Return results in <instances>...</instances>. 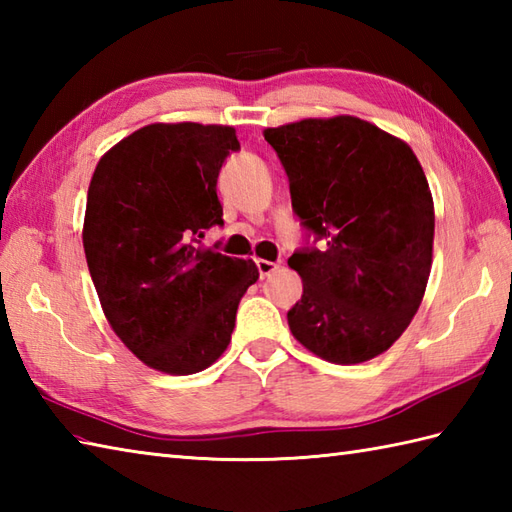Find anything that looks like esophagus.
Returning a JSON list of instances; mask_svg holds the SVG:
<instances>
[{"label": "esophagus", "instance_id": "1", "mask_svg": "<svg viewBox=\"0 0 512 512\" xmlns=\"http://www.w3.org/2000/svg\"><path fill=\"white\" fill-rule=\"evenodd\" d=\"M279 262H268V259H257V268H259V275H262V279L264 277H270L273 273H277L279 270Z\"/></svg>", "mask_w": 512, "mask_h": 512}]
</instances>
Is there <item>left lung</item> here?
<instances>
[{
  "label": "left lung",
  "instance_id": "obj_1",
  "mask_svg": "<svg viewBox=\"0 0 512 512\" xmlns=\"http://www.w3.org/2000/svg\"><path fill=\"white\" fill-rule=\"evenodd\" d=\"M290 180L292 209L323 239L288 259L303 295L295 339L323 361L387 352L418 312L433 262L436 213L411 147L356 116L264 129Z\"/></svg>",
  "mask_w": 512,
  "mask_h": 512
}]
</instances>
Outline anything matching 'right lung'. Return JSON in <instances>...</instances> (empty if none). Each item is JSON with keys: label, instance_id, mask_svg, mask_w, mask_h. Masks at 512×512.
Segmentation results:
<instances>
[{"label": "right lung", "instance_id": "obj_1", "mask_svg": "<svg viewBox=\"0 0 512 512\" xmlns=\"http://www.w3.org/2000/svg\"><path fill=\"white\" fill-rule=\"evenodd\" d=\"M237 149L228 125L151 123L105 151L92 173L83 248L96 295L118 339L158 372L211 367L259 279L253 259L202 244L224 224L215 187Z\"/></svg>", "mask_w": 512, "mask_h": 512}]
</instances>
